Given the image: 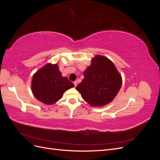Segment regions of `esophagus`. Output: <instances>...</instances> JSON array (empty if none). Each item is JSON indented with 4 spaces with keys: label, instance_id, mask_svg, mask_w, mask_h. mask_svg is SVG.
<instances>
[{
    "label": "esophagus",
    "instance_id": "esophagus-1",
    "mask_svg": "<svg viewBox=\"0 0 160 160\" xmlns=\"http://www.w3.org/2000/svg\"><path fill=\"white\" fill-rule=\"evenodd\" d=\"M74 85H75V86L76 87L77 85V83H77V81H74Z\"/></svg>",
    "mask_w": 160,
    "mask_h": 160
}]
</instances>
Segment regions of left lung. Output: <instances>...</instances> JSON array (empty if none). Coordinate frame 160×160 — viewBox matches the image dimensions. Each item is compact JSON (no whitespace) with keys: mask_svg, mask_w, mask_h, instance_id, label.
I'll return each instance as SVG.
<instances>
[{"mask_svg":"<svg viewBox=\"0 0 160 160\" xmlns=\"http://www.w3.org/2000/svg\"><path fill=\"white\" fill-rule=\"evenodd\" d=\"M84 79L76 87L83 99L91 106H103L112 101L122 85V76L113 62L97 55L83 72Z\"/></svg>","mask_w":160,"mask_h":160,"instance_id":"obj_1","label":"left lung"}]
</instances>
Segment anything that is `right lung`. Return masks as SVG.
I'll return each mask as SVG.
<instances>
[{
  "instance_id": "add662e5",
  "label": "right lung",
  "mask_w": 160,
  "mask_h": 160,
  "mask_svg": "<svg viewBox=\"0 0 160 160\" xmlns=\"http://www.w3.org/2000/svg\"><path fill=\"white\" fill-rule=\"evenodd\" d=\"M74 84L67 77H62L57 64H47L33 75L31 89L41 102L52 105L62 98L65 91Z\"/></svg>"
}]
</instances>
